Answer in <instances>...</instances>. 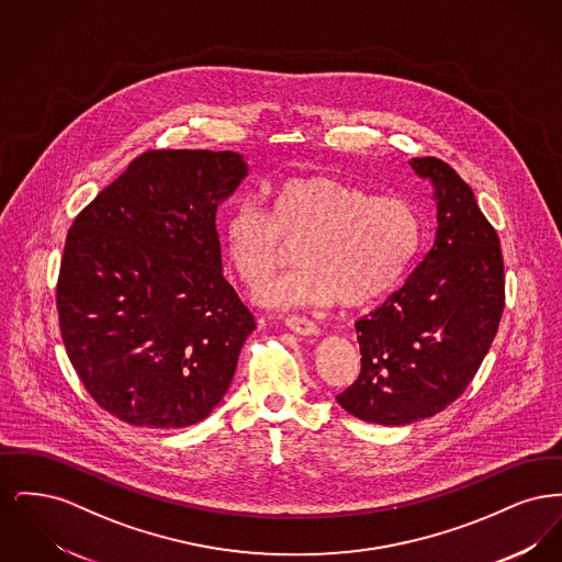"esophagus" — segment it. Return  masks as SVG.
Wrapping results in <instances>:
<instances>
[{"instance_id":"1","label":"esophagus","mask_w":562,"mask_h":562,"mask_svg":"<svg viewBox=\"0 0 562 562\" xmlns=\"http://www.w3.org/2000/svg\"><path fill=\"white\" fill-rule=\"evenodd\" d=\"M286 324H289L291 330L299 333V335H318L321 333L318 324L310 321V318H305V316H289Z\"/></svg>"}]
</instances>
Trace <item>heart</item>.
Returning a JSON list of instances; mask_svg holds the SVG:
<instances>
[{"label": "heart", "mask_w": 562, "mask_h": 562, "mask_svg": "<svg viewBox=\"0 0 562 562\" xmlns=\"http://www.w3.org/2000/svg\"><path fill=\"white\" fill-rule=\"evenodd\" d=\"M422 238V216L408 200L326 175L280 181L269 211L238 198L221 221L225 261L246 286L268 280L293 246L299 268L259 294L269 307L371 303L398 282Z\"/></svg>", "instance_id": "1"}]
</instances>
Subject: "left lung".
<instances>
[{"mask_svg":"<svg viewBox=\"0 0 562 562\" xmlns=\"http://www.w3.org/2000/svg\"><path fill=\"white\" fill-rule=\"evenodd\" d=\"M411 166L436 188V232L401 289L356 322L360 374L337 396L349 415L379 426L413 424L457 401L506 305L499 238L474 191L447 161Z\"/></svg>","mask_w":562,"mask_h":562,"instance_id":"obj_1","label":"left lung"}]
</instances>
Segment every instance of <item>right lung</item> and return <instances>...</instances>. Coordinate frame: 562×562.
I'll use <instances>...</instances> for the list:
<instances>
[{"label":"right lung","mask_w":562,"mask_h":562,"mask_svg":"<svg viewBox=\"0 0 562 562\" xmlns=\"http://www.w3.org/2000/svg\"><path fill=\"white\" fill-rule=\"evenodd\" d=\"M240 154L151 149L81 211L56 310L94 402L138 428H188L223 401L255 316L221 273L216 206Z\"/></svg>","instance_id":"obj_1"}]
</instances>
